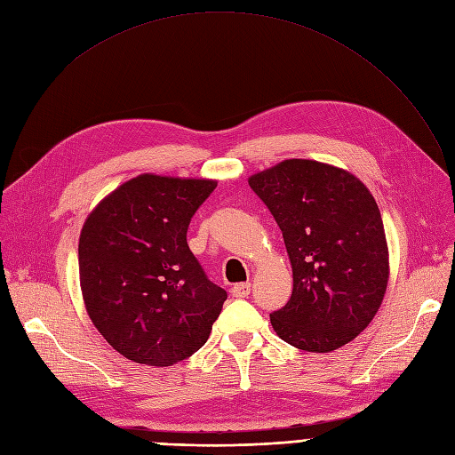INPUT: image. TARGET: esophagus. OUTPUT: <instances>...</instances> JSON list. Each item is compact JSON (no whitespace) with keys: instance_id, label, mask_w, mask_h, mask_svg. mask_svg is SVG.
Masks as SVG:
<instances>
[{"instance_id":"34e87169","label":"esophagus","mask_w":455,"mask_h":455,"mask_svg":"<svg viewBox=\"0 0 455 455\" xmlns=\"http://www.w3.org/2000/svg\"><path fill=\"white\" fill-rule=\"evenodd\" d=\"M231 294L235 298H246L250 294V283H236L233 289H231Z\"/></svg>"}]
</instances>
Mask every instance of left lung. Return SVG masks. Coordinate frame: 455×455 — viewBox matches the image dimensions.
<instances>
[{"mask_svg": "<svg viewBox=\"0 0 455 455\" xmlns=\"http://www.w3.org/2000/svg\"><path fill=\"white\" fill-rule=\"evenodd\" d=\"M283 233L292 294L270 315L298 350L328 354L354 340L376 316L388 274L378 204L352 172L285 159L248 178Z\"/></svg>", "mask_w": 455, "mask_h": 455, "instance_id": "8db88e82", "label": "left lung"}]
</instances>
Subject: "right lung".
I'll list each match as a JSON object with an SVG mask.
<instances>
[{
    "mask_svg": "<svg viewBox=\"0 0 455 455\" xmlns=\"http://www.w3.org/2000/svg\"><path fill=\"white\" fill-rule=\"evenodd\" d=\"M216 185L140 174L86 216L77 248L84 309L124 357L170 366L209 339L228 294L204 274L187 229Z\"/></svg>",
    "mask_w": 455,
    "mask_h": 455,
    "instance_id": "obj_1",
    "label": "right lung"
}]
</instances>
